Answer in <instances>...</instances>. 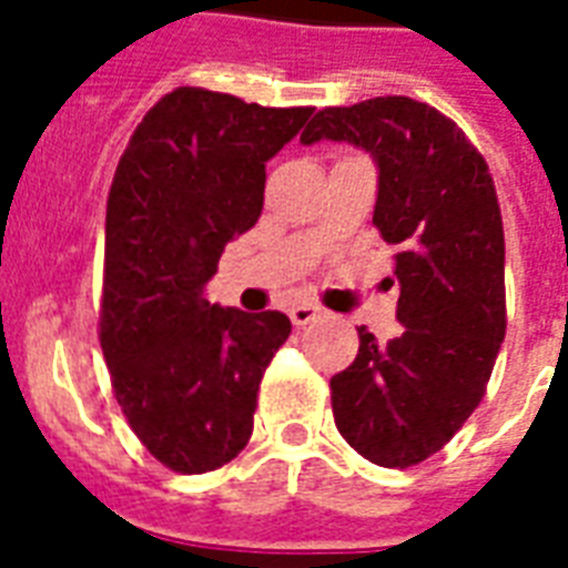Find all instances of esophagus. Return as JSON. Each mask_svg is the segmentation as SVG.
<instances>
[{"label":"esophagus","mask_w":568,"mask_h":568,"mask_svg":"<svg viewBox=\"0 0 568 568\" xmlns=\"http://www.w3.org/2000/svg\"><path fill=\"white\" fill-rule=\"evenodd\" d=\"M321 310L318 306H312V303H297V306H292L288 310V318L297 324V327H306V324H312V321L318 318Z\"/></svg>","instance_id":"34e87169"}]
</instances>
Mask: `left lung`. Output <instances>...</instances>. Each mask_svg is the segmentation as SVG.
Masks as SVG:
<instances>
[{"label": "left lung", "instance_id": "left-lung-1", "mask_svg": "<svg viewBox=\"0 0 568 568\" xmlns=\"http://www.w3.org/2000/svg\"><path fill=\"white\" fill-rule=\"evenodd\" d=\"M306 146L347 141L377 168L374 226L395 244L400 336L359 327L354 365L329 379L338 433L386 468L422 463L475 413L501 351L504 226L466 132L409 97L324 109Z\"/></svg>", "mask_w": 568, "mask_h": 568}]
</instances>
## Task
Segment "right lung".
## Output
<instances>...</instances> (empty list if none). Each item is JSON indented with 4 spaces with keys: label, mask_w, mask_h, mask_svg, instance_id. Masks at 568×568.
Instances as JSON below:
<instances>
[{
    "label": "right lung",
    "mask_w": 568,
    "mask_h": 568,
    "mask_svg": "<svg viewBox=\"0 0 568 568\" xmlns=\"http://www.w3.org/2000/svg\"><path fill=\"white\" fill-rule=\"evenodd\" d=\"M312 111L176 88L138 123L111 182L100 345L129 427L180 475L239 457L292 333L283 312L217 306L205 285L226 241L256 226L265 164Z\"/></svg>",
    "instance_id": "add662e5"
}]
</instances>
